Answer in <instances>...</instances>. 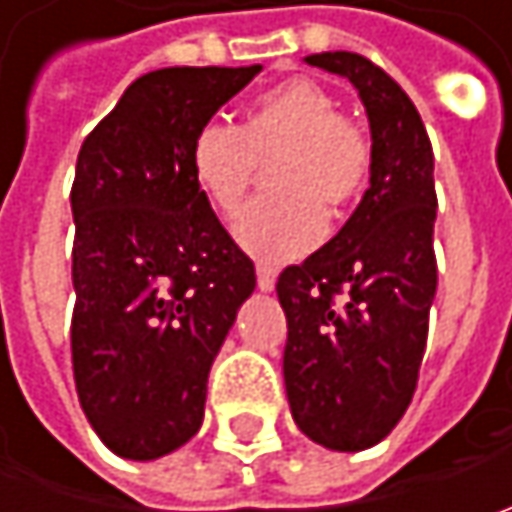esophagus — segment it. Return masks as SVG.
<instances>
[{"instance_id": "1", "label": "esophagus", "mask_w": 512, "mask_h": 512, "mask_svg": "<svg viewBox=\"0 0 512 512\" xmlns=\"http://www.w3.org/2000/svg\"><path fill=\"white\" fill-rule=\"evenodd\" d=\"M256 282H259V290H273L276 287V267L267 265V262H259L256 265Z\"/></svg>"}]
</instances>
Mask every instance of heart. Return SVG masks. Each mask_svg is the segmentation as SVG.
Listing matches in <instances>:
<instances>
[{
    "label": "heart",
    "instance_id": "heart-1",
    "mask_svg": "<svg viewBox=\"0 0 512 512\" xmlns=\"http://www.w3.org/2000/svg\"><path fill=\"white\" fill-rule=\"evenodd\" d=\"M276 193L256 199L236 222V239L265 262H285L327 233L322 205L344 207L362 196L373 170L367 130L339 113V102L310 79H290L259 93L239 128L207 122L190 142V170L222 216H236L262 165Z\"/></svg>",
    "mask_w": 512,
    "mask_h": 512
}]
</instances>
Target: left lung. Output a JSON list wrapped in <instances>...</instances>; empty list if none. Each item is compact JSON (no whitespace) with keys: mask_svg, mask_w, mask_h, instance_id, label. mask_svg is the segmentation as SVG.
I'll list each match as a JSON object with an SVG mask.
<instances>
[{"mask_svg":"<svg viewBox=\"0 0 512 512\" xmlns=\"http://www.w3.org/2000/svg\"><path fill=\"white\" fill-rule=\"evenodd\" d=\"M305 62L359 90L373 170L342 230L276 282L285 390L307 439L356 453L399 424L419 382L436 296L433 148L416 105L379 65L347 50Z\"/></svg>","mask_w":512,"mask_h":512,"instance_id":"1","label":"left lung"}]
</instances>
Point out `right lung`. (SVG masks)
Listing matches in <instances>:
<instances>
[{"label": "right lung", "instance_id": "right-lung-1", "mask_svg": "<svg viewBox=\"0 0 512 512\" xmlns=\"http://www.w3.org/2000/svg\"><path fill=\"white\" fill-rule=\"evenodd\" d=\"M259 70H150L79 150L73 379L90 427L122 459L150 462L196 436L210 364L256 287L193 179L190 142Z\"/></svg>", "mask_w": 512, "mask_h": 512}]
</instances>
